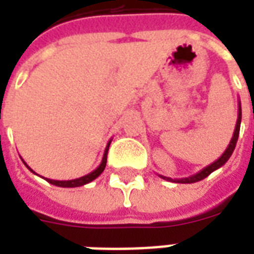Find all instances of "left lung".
I'll return each instance as SVG.
<instances>
[{"label": "left lung", "instance_id": "obj_1", "mask_svg": "<svg viewBox=\"0 0 254 254\" xmlns=\"http://www.w3.org/2000/svg\"><path fill=\"white\" fill-rule=\"evenodd\" d=\"M242 111H241V102H238V118H237V124H235V129H234V134H233V137L230 140V144L227 145V148L224 151L222 156L216 159L213 163L211 165H208L207 167H204L202 170H200L198 173L196 174H193L190 177H187V178H176V180H173L170 177H163V176H159L160 178H163L166 181H170V182H178V184H193V182H198L204 180V178H207L211 173H213L215 170H218L219 167H222V166L230 159V156L233 155L234 152V148H235V144H237V140H238V136H240V127H241V114Z\"/></svg>", "mask_w": 254, "mask_h": 254}]
</instances>
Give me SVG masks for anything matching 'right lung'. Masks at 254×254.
Segmentation results:
<instances>
[{
    "label": "right lung",
    "instance_id": "1",
    "mask_svg": "<svg viewBox=\"0 0 254 254\" xmlns=\"http://www.w3.org/2000/svg\"><path fill=\"white\" fill-rule=\"evenodd\" d=\"M110 143L111 140L107 143V145H106V149H105V154H103V158H102V162H100V165L95 169L94 171H91L89 174H87V176H83L80 177V178H76V180H67V181H57V180H50V178H45L47 182H50L52 185H56V187H61V188H77V187H83V185H85V184H89V182H92L95 180V178H98V177L103 173V170H105L106 167V162H107V151H109V147H110ZM23 160V159H21ZM24 162V160H23ZM24 165L27 166V169H30L34 174H36L35 171L31 169L30 166L27 165L24 162Z\"/></svg>",
    "mask_w": 254,
    "mask_h": 254
}]
</instances>
